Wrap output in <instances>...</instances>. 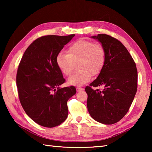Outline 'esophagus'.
Masks as SVG:
<instances>
[{"label": "esophagus", "mask_w": 152, "mask_h": 152, "mask_svg": "<svg viewBox=\"0 0 152 152\" xmlns=\"http://www.w3.org/2000/svg\"><path fill=\"white\" fill-rule=\"evenodd\" d=\"M76 90H77V91L79 92V91H83V90H84V89L81 88V87H77Z\"/></svg>", "instance_id": "esophagus-1"}]
</instances>
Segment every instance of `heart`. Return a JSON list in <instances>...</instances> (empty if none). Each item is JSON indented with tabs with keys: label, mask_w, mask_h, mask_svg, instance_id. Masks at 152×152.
<instances>
[{
	"label": "heart",
	"mask_w": 152,
	"mask_h": 152,
	"mask_svg": "<svg viewBox=\"0 0 152 152\" xmlns=\"http://www.w3.org/2000/svg\"><path fill=\"white\" fill-rule=\"evenodd\" d=\"M68 53H60L56 57V64L65 75L72 72L75 63H78L76 73L67 80L68 84L81 86L88 83L93 75L101 72L104 65L106 51L102 44L91 40L80 39L74 42L68 48Z\"/></svg>",
	"instance_id": "obj_1"
}]
</instances>
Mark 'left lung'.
I'll use <instances>...</instances> for the list:
<instances>
[{"label": "left lung", "instance_id": "left-lung-1", "mask_svg": "<svg viewBox=\"0 0 152 152\" xmlns=\"http://www.w3.org/2000/svg\"><path fill=\"white\" fill-rule=\"evenodd\" d=\"M104 47V65L96 80L86 88L87 106L91 118L101 124L118 122L127 114L137 90V69L121 42L105 34L92 36ZM105 86L102 91L91 86Z\"/></svg>", "mask_w": 152, "mask_h": 152}]
</instances>
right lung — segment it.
<instances>
[{
  "label": "right lung",
  "mask_w": 152,
  "mask_h": 152,
  "mask_svg": "<svg viewBox=\"0 0 152 152\" xmlns=\"http://www.w3.org/2000/svg\"><path fill=\"white\" fill-rule=\"evenodd\" d=\"M75 34L48 35L27 48L19 64L16 83L25 113L38 125L54 127L68 116L67 101L76 94L74 86L60 88L65 81L56 57Z\"/></svg>",
  "instance_id": "right-lung-1"
}]
</instances>
